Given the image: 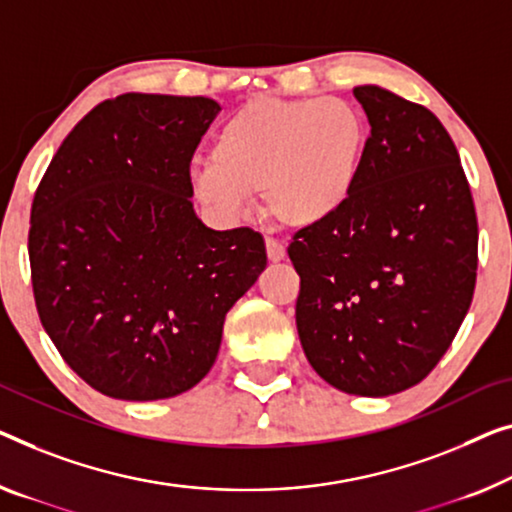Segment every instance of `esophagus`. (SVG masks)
Here are the masks:
<instances>
[{
    "instance_id": "esophagus-1",
    "label": "esophagus",
    "mask_w": 512,
    "mask_h": 512,
    "mask_svg": "<svg viewBox=\"0 0 512 512\" xmlns=\"http://www.w3.org/2000/svg\"><path fill=\"white\" fill-rule=\"evenodd\" d=\"M266 255L271 262H280V259H285V246L276 239H266Z\"/></svg>"
}]
</instances>
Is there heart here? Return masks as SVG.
Instances as JSON below:
<instances>
[{
  "mask_svg": "<svg viewBox=\"0 0 512 512\" xmlns=\"http://www.w3.org/2000/svg\"><path fill=\"white\" fill-rule=\"evenodd\" d=\"M368 151V121L342 98H255L190 165V193L220 220H236L262 190L266 216L289 230L326 225L352 200Z\"/></svg>",
  "mask_w": 512,
  "mask_h": 512,
  "instance_id": "b5f03b06",
  "label": "heart"
}]
</instances>
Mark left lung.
I'll return each mask as SVG.
<instances>
[{
  "label": "left lung",
  "mask_w": 512,
  "mask_h": 512,
  "mask_svg": "<svg viewBox=\"0 0 512 512\" xmlns=\"http://www.w3.org/2000/svg\"><path fill=\"white\" fill-rule=\"evenodd\" d=\"M354 96L370 121L361 179L287 253L305 358L338 391L384 398L423 381L451 347L474 299L478 223L441 121L384 87Z\"/></svg>",
  "instance_id": "8db88e82"
}]
</instances>
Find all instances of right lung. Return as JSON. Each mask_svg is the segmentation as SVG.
<instances>
[{
  "label": "right lung",
  "mask_w": 512,
  "mask_h": 512,
  "mask_svg": "<svg viewBox=\"0 0 512 512\" xmlns=\"http://www.w3.org/2000/svg\"><path fill=\"white\" fill-rule=\"evenodd\" d=\"M220 105L124 94L66 135L32 204L36 310L98 393L149 402L207 377L225 315L266 269L250 227L197 218L188 170Z\"/></svg>",
  "instance_id": "obj_1"
}]
</instances>
